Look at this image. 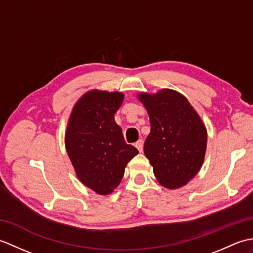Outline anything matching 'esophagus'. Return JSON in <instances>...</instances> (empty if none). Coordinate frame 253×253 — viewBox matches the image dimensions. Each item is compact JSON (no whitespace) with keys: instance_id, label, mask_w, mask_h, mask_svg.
<instances>
[{"instance_id":"esophagus-1","label":"esophagus","mask_w":253,"mask_h":253,"mask_svg":"<svg viewBox=\"0 0 253 253\" xmlns=\"http://www.w3.org/2000/svg\"><path fill=\"white\" fill-rule=\"evenodd\" d=\"M135 146L139 150V152H142L143 151V140L142 139H139V140L135 143Z\"/></svg>"}]
</instances>
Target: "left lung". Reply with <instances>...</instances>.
<instances>
[{
	"instance_id": "1",
	"label": "left lung",
	"mask_w": 253,
	"mask_h": 253,
	"mask_svg": "<svg viewBox=\"0 0 253 253\" xmlns=\"http://www.w3.org/2000/svg\"><path fill=\"white\" fill-rule=\"evenodd\" d=\"M148 111L151 131L144 154L161 185L175 189L200 169L207 150V129L184 95L170 89L139 94Z\"/></svg>"
}]
</instances>
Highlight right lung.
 I'll list each match as a JSON object with an SVG mask.
<instances>
[{
    "label": "right lung",
    "mask_w": 253,
    "mask_h": 253,
    "mask_svg": "<svg viewBox=\"0 0 253 253\" xmlns=\"http://www.w3.org/2000/svg\"><path fill=\"white\" fill-rule=\"evenodd\" d=\"M124 100L121 92L93 90L80 98L69 117L65 144L84 185L109 195L120 185L127 163L138 150L127 144L114 114Z\"/></svg>",
    "instance_id": "add662e5"
}]
</instances>
